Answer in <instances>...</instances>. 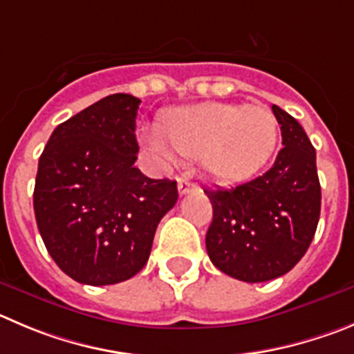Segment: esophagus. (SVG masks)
I'll return each mask as SVG.
<instances>
[{
  "mask_svg": "<svg viewBox=\"0 0 354 354\" xmlns=\"http://www.w3.org/2000/svg\"><path fill=\"white\" fill-rule=\"evenodd\" d=\"M196 188H197L196 183H190L188 180H178V192H180V196L192 192V190H196Z\"/></svg>",
  "mask_w": 354,
  "mask_h": 354,
  "instance_id": "34e87169",
  "label": "esophagus"
}]
</instances>
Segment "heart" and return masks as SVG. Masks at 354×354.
Masks as SVG:
<instances>
[{
  "instance_id": "1",
  "label": "heart",
  "mask_w": 354,
  "mask_h": 354,
  "mask_svg": "<svg viewBox=\"0 0 354 354\" xmlns=\"http://www.w3.org/2000/svg\"><path fill=\"white\" fill-rule=\"evenodd\" d=\"M160 138H148V148L162 164L201 158L209 178L234 185L255 176L277 145V120L262 104L204 102L171 111L158 124Z\"/></svg>"
}]
</instances>
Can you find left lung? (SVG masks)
I'll use <instances>...</instances> for the list:
<instances>
[{"instance_id":"8db88e82","label":"left lung","mask_w":354,"mask_h":354,"mask_svg":"<svg viewBox=\"0 0 354 354\" xmlns=\"http://www.w3.org/2000/svg\"><path fill=\"white\" fill-rule=\"evenodd\" d=\"M285 147L262 176L232 188L204 190L213 206L206 250L216 269L262 283L299 263L315 237L322 209L316 150L302 125L272 104Z\"/></svg>"}]
</instances>
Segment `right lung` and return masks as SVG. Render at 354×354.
Returning <instances> with one entry per match:
<instances>
[{"label":"right lung","mask_w":354,"mask_h":354,"mask_svg":"<svg viewBox=\"0 0 354 354\" xmlns=\"http://www.w3.org/2000/svg\"><path fill=\"white\" fill-rule=\"evenodd\" d=\"M140 99L111 94L59 124L43 150L32 206L59 269L91 286L136 276L162 216L176 204V181L151 180L138 158Z\"/></svg>","instance_id":"1"}]
</instances>
